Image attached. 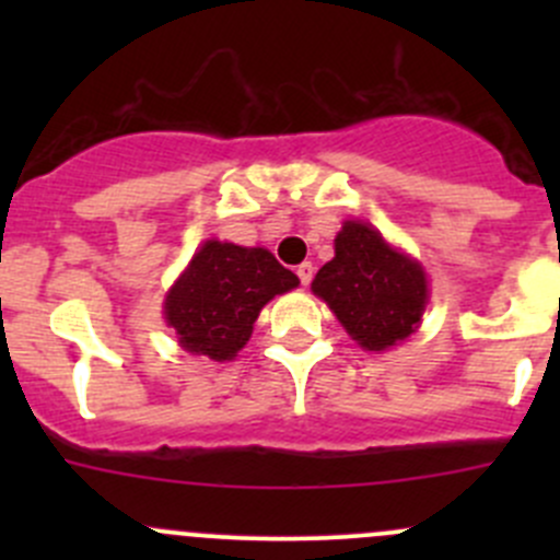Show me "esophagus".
<instances>
[{"label":"esophagus","instance_id":"obj_1","mask_svg":"<svg viewBox=\"0 0 560 560\" xmlns=\"http://www.w3.org/2000/svg\"><path fill=\"white\" fill-rule=\"evenodd\" d=\"M298 279H301V284H303V287L312 284V279H314V265H312V262L298 265Z\"/></svg>","mask_w":560,"mask_h":560}]
</instances>
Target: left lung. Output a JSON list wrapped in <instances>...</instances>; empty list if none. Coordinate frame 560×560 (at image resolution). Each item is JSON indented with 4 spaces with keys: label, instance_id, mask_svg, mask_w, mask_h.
<instances>
[{
    "label": "left lung",
    "instance_id": "left-lung-1",
    "mask_svg": "<svg viewBox=\"0 0 560 560\" xmlns=\"http://www.w3.org/2000/svg\"><path fill=\"white\" fill-rule=\"evenodd\" d=\"M312 290L349 336L369 352H385L420 327L428 303L425 270L365 222H343L336 257L319 268Z\"/></svg>",
    "mask_w": 560,
    "mask_h": 560
}]
</instances>
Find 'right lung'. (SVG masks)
<instances>
[{
  "label": "right lung",
  "instance_id": "1",
  "mask_svg": "<svg viewBox=\"0 0 560 560\" xmlns=\"http://www.w3.org/2000/svg\"><path fill=\"white\" fill-rule=\"evenodd\" d=\"M301 284L268 248L206 241L165 298V319L180 349L233 360L268 301Z\"/></svg>",
  "mask_w": 560,
  "mask_h": 560
}]
</instances>
